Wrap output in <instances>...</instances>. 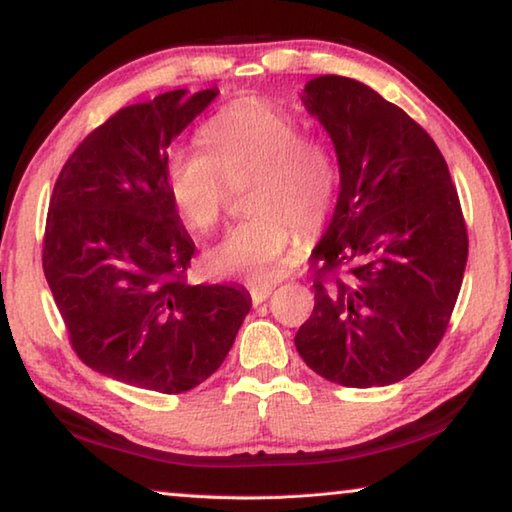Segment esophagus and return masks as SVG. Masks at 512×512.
I'll return each mask as SVG.
<instances>
[{
    "label": "esophagus",
    "instance_id": "1",
    "mask_svg": "<svg viewBox=\"0 0 512 512\" xmlns=\"http://www.w3.org/2000/svg\"><path fill=\"white\" fill-rule=\"evenodd\" d=\"M273 287L271 284H259V287H250V298H253L255 305H259V302H264L268 296H271Z\"/></svg>",
    "mask_w": 512,
    "mask_h": 512
}]
</instances>
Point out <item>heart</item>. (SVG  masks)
Masks as SVG:
<instances>
[{"label": "heart", "instance_id": "1", "mask_svg": "<svg viewBox=\"0 0 512 512\" xmlns=\"http://www.w3.org/2000/svg\"><path fill=\"white\" fill-rule=\"evenodd\" d=\"M201 146H176L167 158L169 194L189 228L212 230L221 221L225 180L255 173L248 198L253 219L228 232L207 253L219 277L268 282L280 273L296 225L314 232L339 194V162L327 142L302 135L300 119L273 101L232 103L207 121Z\"/></svg>", "mask_w": 512, "mask_h": 512}]
</instances>
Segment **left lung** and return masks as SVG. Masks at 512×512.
<instances>
[{
    "label": "left lung",
    "mask_w": 512,
    "mask_h": 512,
    "mask_svg": "<svg viewBox=\"0 0 512 512\" xmlns=\"http://www.w3.org/2000/svg\"><path fill=\"white\" fill-rule=\"evenodd\" d=\"M300 99L332 137L341 187L311 253L316 302L296 348L334 384H395L452 318L467 262L461 201L429 133L368 85L316 76Z\"/></svg>",
    "instance_id": "8db88e82"
}]
</instances>
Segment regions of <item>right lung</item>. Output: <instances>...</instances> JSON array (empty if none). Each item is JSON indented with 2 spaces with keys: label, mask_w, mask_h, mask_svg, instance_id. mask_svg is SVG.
Listing matches in <instances>:
<instances>
[{
  "label": "right lung",
  "mask_w": 512,
  "mask_h": 512,
  "mask_svg": "<svg viewBox=\"0 0 512 512\" xmlns=\"http://www.w3.org/2000/svg\"><path fill=\"white\" fill-rule=\"evenodd\" d=\"M216 94L121 108L69 155L49 201L42 268L74 352L146 391L203 384L253 305L244 287L187 282L196 246L169 194V144Z\"/></svg>",
  "instance_id": "1"
}]
</instances>
